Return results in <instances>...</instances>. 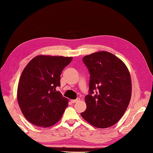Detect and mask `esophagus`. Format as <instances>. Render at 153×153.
Segmentation results:
<instances>
[{
  "instance_id": "34e87169",
  "label": "esophagus",
  "mask_w": 153,
  "mask_h": 153,
  "mask_svg": "<svg viewBox=\"0 0 153 153\" xmlns=\"http://www.w3.org/2000/svg\"><path fill=\"white\" fill-rule=\"evenodd\" d=\"M80 101V98H77L76 100H71L72 103H75L78 102V101Z\"/></svg>"
}]
</instances>
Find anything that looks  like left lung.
<instances>
[{
	"label": "left lung",
	"mask_w": 153,
	"mask_h": 153,
	"mask_svg": "<svg viewBox=\"0 0 153 153\" xmlns=\"http://www.w3.org/2000/svg\"><path fill=\"white\" fill-rule=\"evenodd\" d=\"M82 61L91 75L89 94L85 97L87 108L81 116L96 128H109L121 119L129 105L130 73L121 59L106 51L86 55Z\"/></svg>",
	"instance_id": "obj_1"
}]
</instances>
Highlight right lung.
Instances as JSON below:
<instances>
[{"label": "right lung", "mask_w": 153, "mask_h": 153, "mask_svg": "<svg viewBox=\"0 0 153 153\" xmlns=\"http://www.w3.org/2000/svg\"><path fill=\"white\" fill-rule=\"evenodd\" d=\"M72 57L39 55L27 64L18 82L17 100L23 115L36 126L48 128L61 119L68 105L57 87Z\"/></svg>", "instance_id": "1"}]
</instances>
